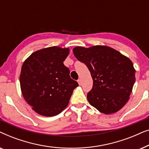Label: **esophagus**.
Returning <instances> with one entry per match:
<instances>
[{
	"instance_id": "obj_1",
	"label": "esophagus",
	"mask_w": 149,
	"mask_h": 149,
	"mask_svg": "<svg viewBox=\"0 0 149 149\" xmlns=\"http://www.w3.org/2000/svg\"><path fill=\"white\" fill-rule=\"evenodd\" d=\"M78 81V83H79V85H82V81H81V79H78V81Z\"/></svg>"
}]
</instances>
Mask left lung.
<instances>
[{
  "label": "left lung",
  "mask_w": 149,
  "mask_h": 149,
  "mask_svg": "<svg viewBox=\"0 0 149 149\" xmlns=\"http://www.w3.org/2000/svg\"><path fill=\"white\" fill-rule=\"evenodd\" d=\"M72 52L77 60L86 65L93 81L87 95L89 104L107 115L122 109L136 81L132 61L107 46L76 47Z\"/></svg>",
  "instance_id": "1"
}]
</instances>
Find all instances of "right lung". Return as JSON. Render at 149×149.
<instances>
[{"instance_id":"1","label":"right lung","mask_w":149,"mask_h":149,"mask_svg":"<svg viewBox=\"0 0 149 149\" xmlns=\"http://www.w3.org/2000/svg\"><path fill=\"white\" fill-rule=\"evenodd\" d=\"M68 54V48L51 47L34 52L22 65L19 76L22 95L40 115L60 114L79 85L63 63Z\"/></svg>"}]
</instances>
